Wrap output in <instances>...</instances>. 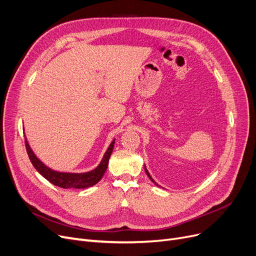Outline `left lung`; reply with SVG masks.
Wrapping results in <instances>:
<instances>
[{
  "mask_svg": "<svg viewBox=\"0 0 256 256\" xmlns=\"http://www.w3.org/2000/svg\"><path fill=\"white\" fill-rule=\"evenodd\" d=\"M145 171H146V173H147V176H149V178H150V180H152V182H154V184H156V186H158V184H156V182H154V180H153V178H151V176H150V174H149V172H148V170H147V169H146V167H145Z\"/></svg>",
  "mask_w": 256,
  "mask_h": 256,
  "instance_id": "8db88e82",
  "label": "left lung"
}]
</instances>
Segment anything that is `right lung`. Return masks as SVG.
I'll return each instance as SVG.
<instances>
[{"label": "right lung", "instance_id": "add662e5", "mask_svg": "<svg viewBox=\"0 0 256 256\" xmlns=\"http://www.w3.org/2000/svg\"><path fill=\"white\" fill-rule=\"evenodd\" d=\"M25 146H26L29 160L32 162L34 167L36 169V171L40 176H43L51 184H54V185L64 189H69V188L83 189V188H88L96 185V184L98 182L100 178H103L104 173L106 172L108 167V162L112 153V150H114V140L110 144L109 148L107 149L106 153L104 154L103 160H102V162H100V165L92 171L85 172V173H65V172H58L54 170H51L50 168L46 167L44 164L36 156L32 150L30 149L26 138H25Z\"/></svg>", "mask_w": 256, "mask_h": 256}]
</instances>
